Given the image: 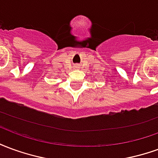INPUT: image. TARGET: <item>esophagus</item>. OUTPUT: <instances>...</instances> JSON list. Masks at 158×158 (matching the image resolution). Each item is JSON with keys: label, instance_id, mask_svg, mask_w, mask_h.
Listing matches in <instances>:
<instances>
[{"label": "esophagus", "instance_id": "obj_1", "mask_svg": "<svg viewBox=\"0 0 158 158\" xmlns=\"http://www.w3.org/2000/svg\"><path fill=\"white\" fill-rule=\"evenodd\" d=\"M75 68H79V67H78V66H77V67H75Z\"/></svg>", "mask_w": 158, "mask_h": 158}]
</instances>
